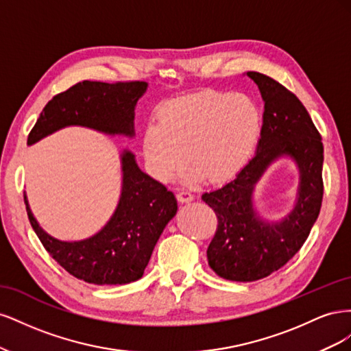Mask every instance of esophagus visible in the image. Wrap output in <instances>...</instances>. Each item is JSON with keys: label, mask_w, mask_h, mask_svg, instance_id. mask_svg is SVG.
Returning a JSON list of instances; mask_svg holds the SVG:
<instances>
[{"label": "esophagus", "mask_w": 351, "mask_h": 351, "mask_svg": "<svg viewBox=\"0 0 351 351\" xmlns=\"http://www.w3.org/2000/svg\"><path fill=\"white\" fill-rule=\"evenodd\" d=\"M177 197H178L180 202H182V204H189V202H192L195 199V196L190 193V192H187V190H183V192H180L177 195Z\"/></svg>", "instance_id": "34e87169"}]
</instances>
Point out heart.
Returning <instances> with one entry per match:
<instances>
[{
  "label": "heart",
  "mask_w": 351,
  "mask_h": 351,
  "mask_svg": "<svg viewBox=\"0 0 351 351\" xmlns=\"http://www.w3.org/2000/svg\"><path fill=\"white\" fill-rule=\"evenodd\" d=\"M262 133V111L247 93L202 90L165 102L158 121L147 123L142 149L147 168L171 182L192 162L189 183L224 182L239 173Z\"/></svg>",
  "instance_id": "b5f03b06"
}]
</instances>
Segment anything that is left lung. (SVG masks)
<instances>
[{
	"instance_id": "1",
	"label": "left lung",
	"mask_w": 351,
	"mask_h": 351,
	"mask_svg": "<svg viewBox=\"0 0 351 351\" xmlns=\"http://www.w3.org/2000/svg\"><path fill=\"white\" fill-rule=\"evenodd\" d=\"M265 102L256 154L228 183L202 195L215 210L218 228L206 250L221 278L250 282L278 271L300 250L321 210L324 145L319 132L294 93L258 71H247ZM300 169L293 209L280 221L265 220L254 206V189L281 157Z\"/></svg>"
}]
</instances>
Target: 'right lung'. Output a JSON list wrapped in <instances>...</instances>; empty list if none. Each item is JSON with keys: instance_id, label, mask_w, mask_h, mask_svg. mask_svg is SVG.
<instances>
[{"instance_id": "1", "label": "right lung", "mask_w": 351, "mask_h": 351, "mask_svg": "<svg viewBox=\"0 0 351 351\" xmlns=\"http://www.w3.org/2000/svg\"><path fill=\"white\" fill-rule=\"evenodd\" d=\"M146 89V82L74 84L45 105L27 145L70 125L133 137L136 104ZM120 159L119 204L107 224L88 239L62 241L49 236L38 224L25 195L29 221L44 247L73 277L89 284H129L142 278L159 236L177 214L174 193L143 173L132 151L123 149Z\"/></svg>"}]
</instances>
